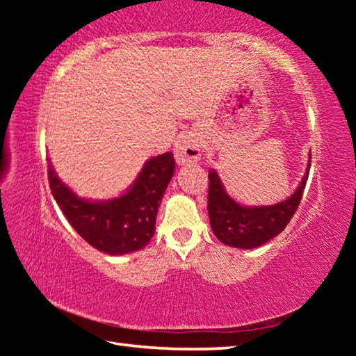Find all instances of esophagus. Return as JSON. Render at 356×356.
Segmentation results:
<instances>
[{
    "instance_id": "obj_1",
    "label": "esophagus",
    "mask_w": 356,
    "mask_h": 356,
    "mask_svg": "<svg viewBox=\"0 0 356 356\" xmlns=\"http://www.w3.org/2000/svg\"><path fill=\"white\" fill-rule=\"evenodd\" d=\"M174 156L179 165H191L201 160V146L200 141L193 135H184L176 143L174 147Z\"/></svg>"
}]
</instances>
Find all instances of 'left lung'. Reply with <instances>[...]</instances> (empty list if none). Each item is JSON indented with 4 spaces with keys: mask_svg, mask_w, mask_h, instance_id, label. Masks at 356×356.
<instances>
[{
    "mask_svg": "<svg viewBox=\"0 0 356 356\" xmlns=\"http://www.w3.org/2000/svg\"><path fill=\"white\" fill-rule=\"evenodd\" d=\"M311 159L297 191L286 201L267 207H243L226 195L218 174L209 171L207 210L216 238L234 248H257L278 236L297 212L308 180Z\"/></svg>",
    "mask_w": 356,
    "mask_h": 356,
    "instance_id": "8db88e82",
    "label": "left lung"
}]
</instances>
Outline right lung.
Returning a JSON list of instances; mask_svg holds the SVG:
<instances>
[{"instance_id": "1", "label": "right lung", "mask_w": 356, "mask_h": 356, "mask_svg": "<svg viewBox=\"0 0 356 356\" xmlns=\"http://www.w3.org/2000/svg\"><path fill=\"white\" fill-rule=\"evenodd\" d=\"M174 174L171 152L156 155L144 165L135 185L113 201L91 202L78 197L48 166V184L72 227L106 254H127L146 246L155 232L161 197Z\"/></svg>"}]
</instances>
